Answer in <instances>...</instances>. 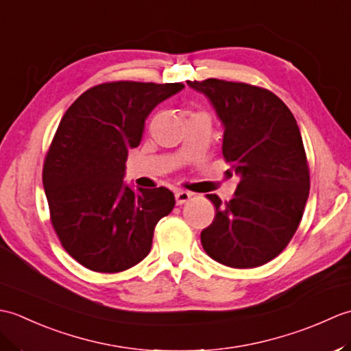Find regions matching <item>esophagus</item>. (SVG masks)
Masks as SVG:
<instances>
[{
	"mask_svg": "<svg viewBox=\"0 0 351 351\" xmlns=\"http://www.w3.org/2000/svg\"><path fill=\"white\" fill-rule=\"evenodd\" d=\"M175 199H176V205H184L185 202H189V200L191 199V193L184 191V190H176Z\"/></svg>",
	"mask_w": 351,
	"mask_h": 351,
	"instance_id": "obj_1",
	"label": "esophagus"
}]
</instances>
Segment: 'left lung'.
I'll list each match as a JSON object with an SVG mask.
<instances>
[{"label":"left lung","instance_id":"left-lung-1","mask_svg":"<svg viewBox=\"0 0 351 351\" xmlns=\"http://www.w3.org/2000/svg\"><path fill=\"white\" fill-rule=\"evenodd\" d=\"M187 84L211 102L225 128L223 156L240 176L229 202L208 195L215 217L200 241L223 265H263L287 247L309 196L299 126L289 108L267 88L217 78Z\"/></svg>","mask_w":351,"mask_h":351}]
</instances>
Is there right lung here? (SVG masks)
Here are the masks:
<instances>
[{"instance_id":"add662e5","label":"right lung","mask_w":351,"mask_h":351,"mask_svg":"<svg viewBox=\"0 0 351 351\" xmlns=\"http://www.w3.org/2000/svg\"><path fill=\"white\" fill-rule=\"evenodd\" d=\"M181 83L114 81L88 88L62 117L43 164L51 223L64 250L88 270L119 273L151 252L154 229L175 206L166 187L123 182L145 121Z\"/></svg>"}]
</instances>
